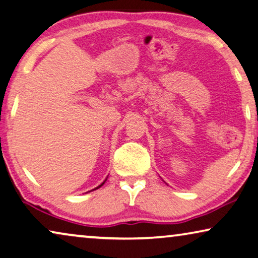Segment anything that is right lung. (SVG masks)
Listing matches in <instances>:
<instances>
[{
  "mask_svg": "<svg viewBox=\"0 0 258 258\" xmlns=\"http://www.w3.org/2000/svg\"><path fill=\"white\" fill-rule=\"evenodd\" d=\"M103 184H104V182H103V183H102V184H101V185H99V186H97V187H96V189H98V187H101V186L103 185ZM96 189H94V190H96Z\"/></svg>",
  "mask_w": 258,
  "mask_h": 258,
  "instance_id": "obj_1",
  "label": "right lung"
}]
</instances>
